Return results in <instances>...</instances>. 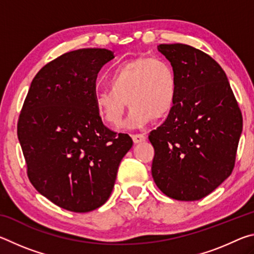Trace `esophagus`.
Instances as JSON below:
<instances>
[{"instance_id": "34e87169", "label": "esophagus", "mask_w": 254, "mask_h": 254, "mask_svg": "<svg viewBox=\"0 0 254 254\" xmlns=\"http://www.w3.org/2000/svg\"><path fill=\"white\" fill-rule=\"evenodd\" d=\"M145 139H147V136L144 134H132V140L134 143L143 142V141H145Z\"/></svg>"}]
</instances>
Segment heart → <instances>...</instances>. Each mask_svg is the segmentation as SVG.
I'll return each mask as SVG.
<instances>
[{"mask_svg":"<svg viewBox=\"0 0 254 254\" xmlns=\"http://www.w3.org/2000/svg\"><path fill=\"white\" fill-rule=\"evenodd\" d=\"M176 98L177 77L173 66L159 57H137L111 72L107 88L94 95V109L102 121L119 127L128 105L126 127H137L166 118Z\"/></svg>","mask_w":254,"mask_h":254,"instance_id":"obj_1","label":"heart"}]
</instances>
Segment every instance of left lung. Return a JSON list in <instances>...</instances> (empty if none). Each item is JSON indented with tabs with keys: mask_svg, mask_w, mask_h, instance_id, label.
Here are the masks:
<instances>
[{
	"mask_svg": "<svg viewBox=\"0 0 254 254\" xmlns=\"http://www.w3.org/2000/svg\"><path fill=\"white\" fill-rule=\"evenodd\" d=\"M177 77L173 111L149 135L152 177L170 198L198 200L232 174L242 114L222 67L194 47L159 45Z\"/></svg>",
	"mask_w": 254,
	"mask_h": 254,
	"instance_id": "8db88e82",
	"label": "left lung"
}]
</instances>
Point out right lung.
Here are the masks:
<instances>
[{
  "instance_id": "add662e5",
  "label": "right lung",
  "mask_w": 254,
  "mask_h": 254,
  "mask_svg": "<svg viewBox=\"0 0 254 254\" xmlns=\"http://www.w3.org/2000/svg\"><path fill=\"white\" fill-rule=\"evenodd\" d=\"M109 49L70 51L42 67L30 85L18 137L33 187L59 207L91 212L109 199L133 141L111 131L94 109L95 81Z\"/></svg>"
}]
</instances>
